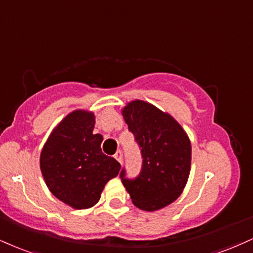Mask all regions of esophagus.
I'll return each instance as SVG.
<instances>
[{"mask_svg":"<svg viewBox=\"0 0 253 253\" xmlns=\"http://www.w3.org/2000/svg\"><path fill=\"white\" fill-rule=\"evenodd\" d=\"M114 158H115V159H117V160L119 161V163H120V164H123V152H121L120 150L117 151V153H115Z\"/></svg>","mask_w":253,"mask_h":253,"instance_id":"esophagus-1","label":"esophagus"}]
</instances>
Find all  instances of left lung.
I'll use <instances>...</instances> for the list:
<instances>
[{
	"mask_svg": "<svg viewBox=\"0 0 253 253\" xmlns=\"http://www.w3.org/2000/svg\"><path fill=\"white\" fill-rule=\"evenodd\" d=\"M121 114L141 147L142 169L134 180H121L132 203L153 212L175 202L191 172L192 147L187 133L171 114L144 100H132Z\"/></svg>",
	"mask_w": 253,
	"mask_h": 253,
	"instance_id": "1",
	"label": "left lung"
}]
</instances>
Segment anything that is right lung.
I'll use <instances>...</instances> for the list:
<instances>
[{"label":"right lung","instance_id":"1","mask_svg":"<svg viewBox=\"0 0 253 253\" xmlns=\"http://www.w3.org/2000/svg\"><path fill=\"white\" fill-rule=\"evenodd\" d=\"M95 115L75 109L54 127L40 154V169L48 190L75 210L93 208L105 185L121 165L101 151L103 136L94 134Z\"/></svg>","mask_w":253,"mask_h":253}]
</instances>
